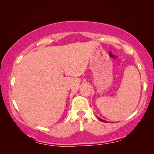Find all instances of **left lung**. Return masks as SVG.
Here are the masks:
<instances>
[{
    "label": "left lung",
    "mask_w": 154,
    "mask_h": 154,
    "mask_svg": "<svg viewBox=\"0 0 154 154\" xmlns=\"http://www.w3.org/2000/svg\"><path fill=\"white\" fill-rule=\"evenodd\" d=\"M99 120H100V121H102V122H105L104 121H103V120L101 119H99Z\"/></svg>",
    "instance_id": "left-lung-1"
}]
</instances>
